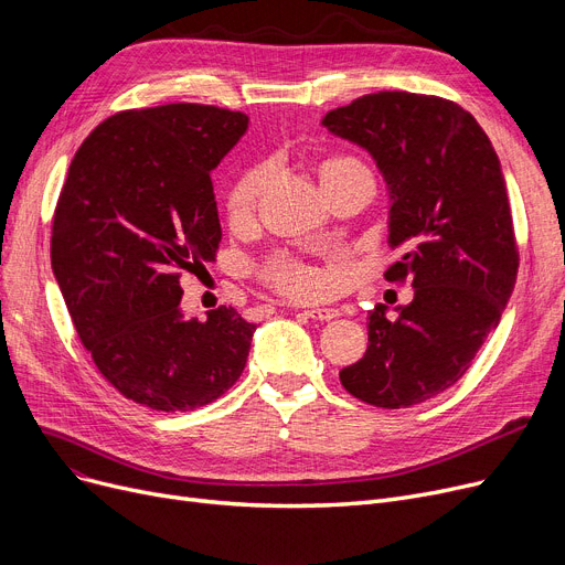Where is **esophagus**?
I'll list each match as a JSON object with an SVG mask.
<instances>
[{"label": "esophagus", "mask_w": 565, "mask_h": 565, "mask_svg": "<svg viewBox=\"0 0 565 565\" xmlns=\"http://www.w3.org/2000/svg\"><path fill=\"white\" fill-rule=\"evenodd\" d=\"M305 316L307 318H311V320H320V322H328V320H334V318H339L341 313L337 311V309H305Z\"/></svg>", "instance_id": "1"}]
</instances>
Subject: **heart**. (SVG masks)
<instances>
[{
    "label": "heart",
    "mask_w": 565,
    "mask_h": 565,
    "mask_svg": "<svg viewBox=\"0 0 565 565\" xmlns=\"http://www.w3.org/2000/svg\"><path fill=\"white\" fill-rule=\"evenodd\" d=\"M354 171H364V167L352 158L339 156V158L324 160L318 167L320 185L322 190H330L334 183L341 181V178ZM265 181H267V169L260 164L245 169L235 178L226 194V215L233 224H245L254 217ZM258 277L267 286H273L277 292L288 295V298H295V300H316V298H322V295L332 288L330 275H324L322 270H318V267L284 254L267 258L258 267Z\"/></svg>",
    "instance_id": "obj_1"
}]
</instances>
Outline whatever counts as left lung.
<instances>
[{"mask_svg":"<svg viewBox=\"0 0 565 565\" xmlns=\"http://www.w3.org/2000/svg\"><path fill=\"white\" fill-rule=\"evenodd\" d=\"M332 135L373 156L390 190L384 273L412 281L414 300L392 322L369 316L364 358L341 369L348 394L398 409L449 390L501 320L520 254L501 164L469 111L447 98L377 92L322 118Z\"/></svg>","mask_w":565,"mask_h":565,"instance_id":"obj_1","label":"left lung"}]
</instances>
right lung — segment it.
Masks as SVG:
<instances>
[{
	"instance_id": "add662e5",
	"label": "right lung",
	"mask_w": 565,
	"mask_h": 565,
	"mask_svg": "<svg viewBox=\"0 0 565 565\" xmlns=\"http://www.w3.org/2000/svg\"><path fill=\"white\" fill-rule=\"evenodd\" d=\"M247 124L196 103L118 111L82 141L54 207L52 273L82 345L114 390L158 412L217 401L247 364L254 322L181 311V277L222 241L211 171Z\"/></svg>"
}]
</instances>
